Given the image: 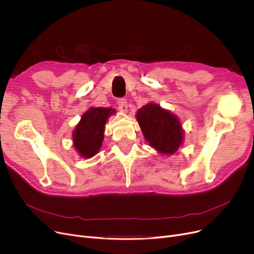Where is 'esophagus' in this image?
<instances>
[{
	"mask_svg": "<svg viewBox=\"0 0 254 254\" xmlns=\"http://www.w3.org/2000/svg\"><path fill=\"white\" fill-rule=\"evenodd\" d=\"M117 104H118L119 109L122 110L123 112H127V103L126 99H119L117 101Z\"/></svg>",
	"mask_w": 254,
	"mask_h": 254,
	"instance_id": "obj_1",
	"label": "esophagus"
}]
</instances>
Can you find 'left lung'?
Wrapping results in <instances>:
<instances>
[{
  "mask_svg": "<svg viewBox=\"0 0 254 254\" xmlns=\"http://www.w3.org/2000/svg\"><path fill=\"white\" fill-rule=\"evenodd\" d=\"M136 118L145 140L159 154L172 155L184 141L180 119L156 103H148L137 111Z\"/></svg>",
  "mask_w": 254,
  "mask_h": 254,
  "instance_id": "obj_1",
  "label": "left lung"
}]
</instances>
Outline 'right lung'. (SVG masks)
Here are the masks:
<instances>
[{"mask_svg":"<svg viewBox=\"0 0 254 254\" xmlns=\"http://www.w3.org/2000/svg\"><path fill=\"white\" fill-rule=\"evenodd\" d=\"M116 110L104 107H90L85 111L73 130V146L83 158L95 156L101 149L105 126Z\"/></svg>","mask_w":254,"mask_h":254,"instance_id":"1","label":"right lung"}]
</instances>
